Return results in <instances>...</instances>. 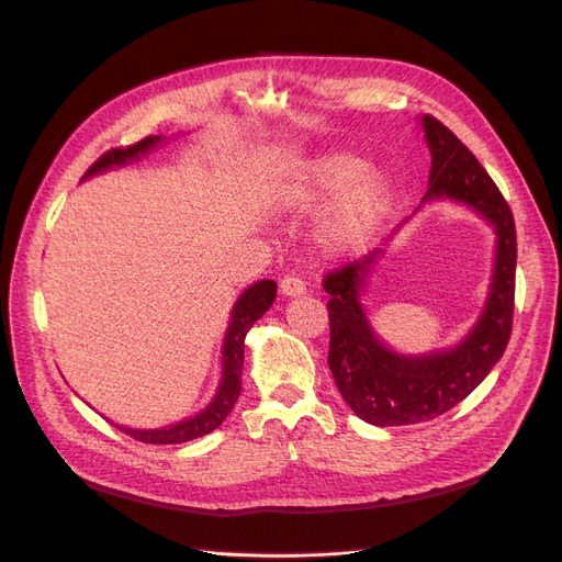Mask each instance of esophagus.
I'll return each instance as SVG.
<instances>
[{"instance_id":"34e87169","label":"esophagus","mask_w":562,"mask_h":562,"mask_svg":"<svg viewBox=\"0 0 562 562\" xmlns=\"http://www.w3.org/2000/svg\"><path fill=\"white\" fill-rule=\"evenodd\" d=\"M281 293L285 297H300V295L307 293V285H304V281L297 279V277H285L281 281Z\"/></svg>"}]
</instances>
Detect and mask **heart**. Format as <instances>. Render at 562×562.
Segmentation results:
<instances>
[{
  "mask_svg": "<svg viewBox=\"0 0 562 562\" xmlns=\"http://www.w3.org/2000/svg\"><path fill=\"white\" fill-rule=\"evenodd\" d=\"M281 199L293 211H316L334 201L318 223L321 246L335 252L363 248L389 215L394 184L382 168H368L349 151H326L304 164L283 184Z\"/></svg>",
  "mask_w": 562,
  "mask_h": 562,
  "instance_id": "heart-1",
  "label": "heart"
}]
</instances>
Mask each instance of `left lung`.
<instances>
[{"mask_svg": "<svg viewBox=\"0 0 562 562\" xmlns=\"http://www.w3.org/2000/svg\"><path fill=\"white\" fill-rule=\"evenodd\" d=\"M419 126L431 155V171L429 190L417 211L434 201L471 209L495 229V262L485 304L469 333L452 347L424 353L391 349L366 312L363 293L378 277L389 244L323 281L330 295V372L351 411L375 427H403L448 413L487 378L512 337L518 252L512 209L448 126L429 114L419 116ZM407 223L411 217L403 225Z\"/></svg>", "mask_w": 562, "mask_h": 562, "instance_id": "1", "label": "left lung"}]
</instances>
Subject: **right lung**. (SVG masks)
Listing matches in <instances>:
<instances>
[{"mask_svg":"<svg viewBox=\"0 0 562 562\" xmlns=\"http://www.w3.org/2000/svg\"><path fill=\"white\" fill-rule=\"evenodd\" d=\"M168 140H171L168 135H149V138L135 143L126 149H110L108 155L100 157L89 168V173L83 176V180L114 171V168H124L133 161H140L143 157L149 155L151 149L161 147ZM274 300H277V281H271V279L250 283L246 291L236 297L234 307L229 312L223 349H220V382H217L213 398L203 405L199 413H194L192 417H184L180 422L166 424V427H157V429H133V427H124V424H116V427L135 440H143V443H155V446L187 443V440H194V438H201V436L215 431L220 424L227 419L234 403L239 401V394H241L246 335L252 328V323L262 318V314L271 307V302Z\"/></svg>","mask_w":562,"mask_h":562,"instance_id":"1","label":"right lung"}]
</instances>
